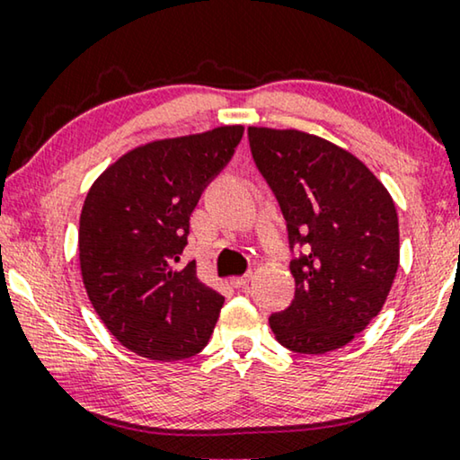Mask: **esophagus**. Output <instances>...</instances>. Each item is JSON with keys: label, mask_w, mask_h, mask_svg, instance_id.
I'll return each instance as SVG.
<instances>
[{"label": "esophagus", "mask_w": 460, "mask_h": 460, "mask_svg": "<svg viewBox=\"0 0 460 460\" xmlns=\"http://www.w3.org/2000/svg\"><path fill=\"white\" fill-rule=\"evenodd\" d=\"M230 285L234 287V288H243V287H247V285H249V274H244V276H234V279H230Z\"/></svg>", "instance_id": "1"}]
</instances>
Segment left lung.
Wrapping results in <instances>:
<instances>
[{
  "instance_id": "left-lung-1",
  "label": "left lung",
  "mask_w": 460,
  "mask_h": 460,
  "mask_svg": "<svg viewBox=\"0 0 460 460\" xmlns=\"http://www.w3.org/2000/svg\"><path fill=\"white\" fill-rule=\"evenodd\" d=\"M249 146L287 222L295 299L270 316L297 354L343 348L381 312L400 263L398 213L348 150L297 129L249 128Z\"/></svg>"
}]
</instances>
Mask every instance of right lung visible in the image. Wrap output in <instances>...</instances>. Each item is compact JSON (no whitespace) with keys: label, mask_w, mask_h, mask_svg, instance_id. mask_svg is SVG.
<instances>
[{"label":"right lung","mask_w":460,"mask_h":460,"mask_svg":"<svg viewBox=\"0 0 460 460\" xmlns=\"http://www.w3.org/2000/svg\"><path fill=\"white\" fill-rule=\"evenodd\" d=\"M243 125L137 146L112 163L87 192L79 219V263L93 310L117 341L150 360L199 354L224 297L175 268L190 216L209 181L228 165Z\"/></svg>","instance_id":"add662e5"}]
</instances>
